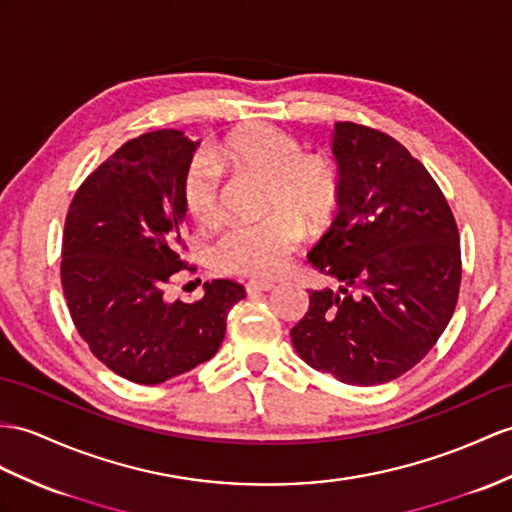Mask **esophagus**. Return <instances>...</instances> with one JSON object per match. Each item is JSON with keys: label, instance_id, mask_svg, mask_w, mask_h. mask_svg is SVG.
<instances>
[{"label": "esophagus", "instance_id": "obj_1", "mask_svg": "<svg viewBox=\"0 0 512 512\" xmlns=\"http://www.w3.org/2000/svg\"><path fill=\"white\" fill-rule=\"evenodd\" d=\"M273 289V282H267V280H249L245 284V291L249 295H256V293H265V291H271Z\"/></svg>", "mask_w": 512, "mask_h": 512}]
</instances>
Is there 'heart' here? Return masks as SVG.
<instances>
[{
	"label": "heart",
	"instance_id": "obj_1",
	"mask_svg": "<svg viewBox=\"0 0 512 512\" xmlns=\"http://www.w3.org/2000/svg\"><path fill=\"white\" fill-rule=\"evenodd\" d=\"M217 169L236 178L265 184L263 215L254 226L232 228L213 252L215 267L245 278L278 273L299 243V234L319 232L341 206V173L323 154H304L289 132L267 123H249L199 160L182 180V206L197 226L210 228L221 219V184Z\"/></svg>",
	"mask_w": 512,
	"mask_h": 512
}]
</instances>
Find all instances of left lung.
<instances>
[{"mask_svg": "<svg viewBox=\"0 0 512 512\" xmlns=\"http://www.w3.org/2000/svg\"><path fill=\"white\" fill-rule=\"evenodd\" d=\"M332 152L341 206L308 263L339 289L308 291L291 330L299 358L354 386L400 378L450 323L463 263L439 184L393 136L339 121Z\"/></svg>", "mask_w": 512, "mask_h": 512, "instance_id": "8db88e82", "label": "left lung"}]
</instances>
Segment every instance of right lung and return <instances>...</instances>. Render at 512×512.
Listing matches in <instances>:
<instances>
[{
  "instance_id": "right-lung-1",
  "label": "right lung",
  "mask_w": 512,
  "mask_h": 512,
  "mask_svg": "<svg viewBox=\"0 0 512 512\" xmlns=\"http://www.w3.org/2000/svg\"><path fill=\"white\" fill-rule=\"evenodd\" d=\"M197 145L180 130L130 139L80 184L67 213L60 282L73 326L99 363L136 384L213 358L245 297L232 280L206 282L193 304L165 295L186 265L182 180Z\"/></svg>"
}]
</instances>
